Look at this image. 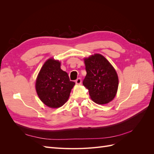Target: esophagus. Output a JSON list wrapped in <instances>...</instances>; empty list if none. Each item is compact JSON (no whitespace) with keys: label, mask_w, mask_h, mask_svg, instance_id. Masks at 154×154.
<instances>
[{"label":"esophagus","mask_w":154,"mask_h":154,"mask_svg":"<svg viewBox=\"0 0 154 154\" xmlns=\"http://www.w3.org/2000/svg\"><path fill=\"white\" fill-rule=\"evenodd\" d=\"M76 83L77 85H80V84H81V83H82V80H81V78H78L77 80H76Z\"/></svg>","instance_id":"34e87169"}]
</instances>
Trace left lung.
Wrapping results in <instances>:
<instances>
[{
    "label": "left lung",
    "mask_w": 154,
    "mask_h": 154,
    "mask_svg": "<svg viewBox=\"0 0 154 154\" xmlns=\"http://www.w3.org/2000/svg\"><path fill=\"white\" fill-rule=\"evenodd\" d=\"M87 75L83 84L89 92L92 101L104 105L112 100L118 88L116 70L103 56L95 54L85 58Z\"/></svg>",
    "instance_id": "obj_1"
}]
</instances>
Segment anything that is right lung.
<instances>
[{"instance_id":"1","label":"right lung","mask_w":154,"mask_h":154,"mask_svg":"<svg viewBox=\"0 0 154 154\" xmlns=\"http://www.w3.org/2000/svg\"><path fill=\"white\" fill-rule=\"evenodd\" d=\"M60 62L49 58L43 65L36 80L39 98L51 108H58L68 100L75 83L60 68Z\"/></svg>"}]
</instances>
